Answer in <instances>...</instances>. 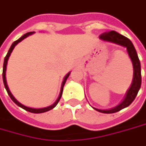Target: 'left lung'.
<instances>
[{
	"label": "left lung",
	"instance_id": "obj_1",
	"mask_svg": "<svg viewBox=\"0 0 146 146\" xmlns=\"http://www.w3.org/2000/svg\"><path fill=\"white\" fill-rule=\"evenodd\" d=\"M102 40L104 41H108V42H111L114 44H117L119 45H121L123 47L126 48L128 54L130 56L131 61H132L133 68H134V76H133V81L132 84L130 88V89L128 90L126 96L125 98L124 101L118 105L117 107H114L112 109L110 110H100V109H97L94 108L95 110H97L99 112L102 113H115L119 111H121V109H123L125 107H127L130 106L132 102L135 100L138 92L141 88V63H140V59L138 58L136 50L134 47L133 44L131 41L128 38L123 36L122 35L117 33L114 30H111L108 33H105L100 35L99 37Z\"/></svg>",
	"mask_w": 146,
	"mask_h": 146
}]
</instances>
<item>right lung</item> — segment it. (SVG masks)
<instances>
[{
	"label": "right lung",
	"mask_w": 146,
	"mask_h": 146,
	"mask_svg": "<svg viewBox=\"0 0 146 146\" xmlns=\"http://www.w3.org/2000/svg\"><path fill=\"white\" fill-rule=\"evenodd\" d=\"M34 32H28V33H26V34H25L22 37H21L19 39H17V40H15V42H14L13 44H11V46L10 48V49H9V51H8V53H7V54L6 56L5 57V59H4V64H3V73H2V78H3V82H4V86L5 88V89L7 91V93H8V95L10 96V98H11V100L13 101L17 105V106H19V107H21L23 109H25V111H30V112H32V113H43V112H46L48 111H49V110H51V109H53L54 107H56V105L58 103V102H59V100L61 98V97H62V93H63V89H64V86L65 82H66V80H67V78H68V76H69V74L70 73H68L66 76H65L64 79V82H63V83H62V87H61V91H60V94H59V97H58V98L57 99V101H56L53 104V105H51V106H49V107H44V108H39V109H35V108H31V107H25V106H24V105H22L21 103H20L15 98L13 97V95L11 94V92H10L9 90V88H8V86H7V84H6V79H5V70H6V65H7V61H8V58H9V57L11 55V52H12V50L14 49V48L15 46L19 43V42H21V40L25 39V38H26V37H28L29 35H32Z\"/></svg>",
	"instance_id": "obj_1"
}]
</instances>
